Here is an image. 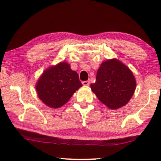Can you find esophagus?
<instances>
[{"label":"esophagus","mask_w":161,"mask_h":161,"mask_svg":"<svg viewBox=\"0 0 161 161\" xmlns=\"http://www.w3.org/2000/svg\"><path fill=\"white\" fill-rule=\"evenodd\" d=\"M82 84L84 86H89V81H83Z\"/></svg>","instance_id":"obj_1"}]
</instances>
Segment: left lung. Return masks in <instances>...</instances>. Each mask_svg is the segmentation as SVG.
Here are the masks:
<instances>
[{
    "mask_svg": "<svg viewBox=\"0 0 161 161\" xmlns=\"http://www.w3.org/2000/svg\"><path fill=\"white\" fill-rule=\"evenodd\" d=\"M136 80L131 71L116 59L101 64L96 81L91 84L92 92L101 102L111 109L124 107L134 93Z\"/></svg>",
    "mask_w": 161,
    "mask_h": 161,
    "instance_id": "left-lung-1",
    "label": "left lung"
}]
</instances>
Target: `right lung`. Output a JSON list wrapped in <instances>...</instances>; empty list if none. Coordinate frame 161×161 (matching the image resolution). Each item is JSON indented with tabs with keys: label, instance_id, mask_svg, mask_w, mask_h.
<instances>
[{
	"label": "right lung",
	"instance_id": "obj_1",
	"mask_svg": "<svg viewBox=\"0 0 161 161\" xmlns=\"http://www.w3.org/2000/svg\"><path fill=\"white\" fill-rule=\"evenodd\" d=\"M82 86L79 75L67 62L50 67L42 73L36 84L38 97L48 107L59 108Z\"/></svg>",
	"mask_w": 161,
	"mask_h": 161
}]
</instances>
